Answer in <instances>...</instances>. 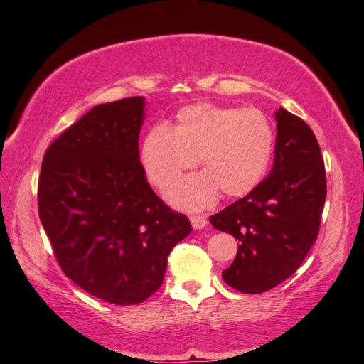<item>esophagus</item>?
<instances>
[{
	"mask_svg": "<svg viewBox=\"0 0 364 364\" xmlns=\"http://www.w3.org/2000/svg\"><path fill=\"white\" fill-rule=\"evenodd\" d=\"M191 223L194 230H202L208 225V219L205 215H191Z\"/></svg>",
	"mask_w": 364,
	"mask_h": 364,
	"instance_id": "34e87169",
	"label": "esophagus"
}]
</instances>
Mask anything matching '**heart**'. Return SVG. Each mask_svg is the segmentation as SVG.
Segmentation results:
<instances>
[{"label": "heart", "mask_w": 364, "mask_h": 364, "mask_svg": "<svg viewBox=\"0 0 364 364\" xmlns=\"http://www.w3.org/2000/svg\"><path fill=\"white\" fill-rule=\"evenodd\" d=\"M274 151V131L255 107L198 103L178 111L172 129L154 127L145 134L139 159L149 181L158 189L172 184L197 164L205 172L189 176L167 191L175 206H210L222 191L242 197L264 175Z\"/></svg>", "instance_id": "obj_1"}]
</instances>
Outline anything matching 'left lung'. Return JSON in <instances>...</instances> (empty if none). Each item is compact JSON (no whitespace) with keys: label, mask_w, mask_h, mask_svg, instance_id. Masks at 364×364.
I'll use <instances>...</instances> for the list:
<instances>
[{"label":"left lung","mask_w":364,"mask_h":364,"mask_svg":"<svg viewBox=\"0 0 364 364\" xmlns=\"http://www.w3.org/2000/svg\"><path fill=\"white\" fill-rule=\"evenodd\" d=\"M275 120V158L267 178L210 218L214 228L239 241L222 277L244 294L272 289L296 272L318 239L327 197L326 167L311 128L283 107Z\"/></svg>","instance_id":"left-lung-1"}]
</instances>
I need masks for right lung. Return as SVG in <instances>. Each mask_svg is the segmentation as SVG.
<instances>
[{
  "label": "right lung",
  "instance_id": "obj_1",
  "mask_svg": "<svg viewBox=\"0 0 364 364\" xmlns=\"http://www.w3.org/2000/svg\"><path fill=\"white\" fill-rule=\"evenodd\" d=\"M144 97L103 103L46 150L38 215L60 269L86 292L136 305L159 289L191 222L154 194L139 161Z\"/></svg>",
  "mask_w": 364,
  "mask_h": 364
}]
</instances>
